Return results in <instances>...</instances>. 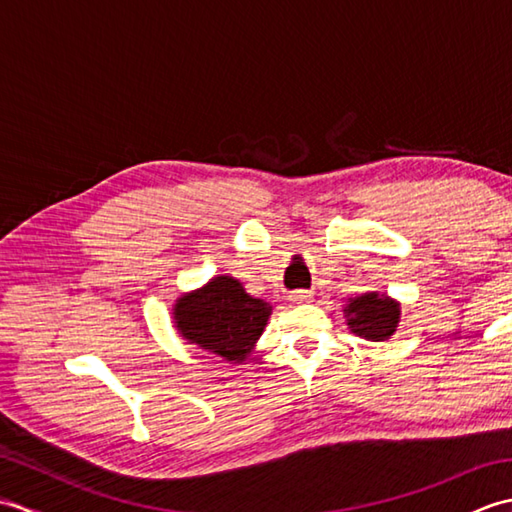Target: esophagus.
I'll use <instances>...</instances> for the list:
<instances>
[{"mask_svg": "<svg viewBox=\"0 0 512 512\" xmlns=\"http://www.w3.org/2000/svg\"><path fill=\"white\" fill-rule=\"evenodd\" d=\"M290 301H295V303H308V301H312V292L310 290H295L290 295Z\"/></svg>", "mask_w": 512, "mask_h": 512, "instance_id": "1", "label": "esophagus"}]
</instances>
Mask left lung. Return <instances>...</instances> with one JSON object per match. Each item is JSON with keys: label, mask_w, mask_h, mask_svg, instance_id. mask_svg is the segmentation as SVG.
<instances>
[{"label": "left lung", "mask_w": 512, "mask_h": 512, "mask_svg": "<svg viewBox=\"0 0 512 512\" xmlns=\"http://www.w3.org/2000/svg\"><path fill=\"white\" fill-rule=\"evenodd\" d=\"M343 312L350 330L367 341H387L400 321V303L378 292L350 299Z\"/></svg>", "instance_id": "left-lung-1"}]
</instances>
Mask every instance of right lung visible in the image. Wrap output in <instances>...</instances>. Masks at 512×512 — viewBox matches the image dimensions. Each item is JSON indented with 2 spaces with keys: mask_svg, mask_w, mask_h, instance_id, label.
Instances as JSON below:
<instances>
[{
  "mask_svg": "<svg viewBox=\"0 0 512 512\" xmlns=\"http://www.w3.org/2000/svg\"><path fill=\"white\" fill-rule=\"evenodd\" d=\"M270 312V303L250 297L237 279L220 275L182 295L173 308V321L182 339L242 363L262 336Z\"/></svg>",
  "mask_w": 512,
  "mask_h": 512,
  "instance_id": "obj_1",
  "label": "right lung"
}]
</instances>
